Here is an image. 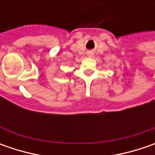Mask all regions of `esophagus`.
Here are the masks:
<instances>
[{"label": "esophagus", "instance_id": "obj_1", "mask_svg": "<svg viewBox=\"0 0 155 155\" xmlns=\"http://www.w3.org/2000/svg\"><path fill=\"white\" fill-rule=\"evenodd\" d=\"M88 56L91 57L92 56V53H91V52H88Z\"/></svg>", "mask_w": 155, "mask_h": 155}]
</instances>
